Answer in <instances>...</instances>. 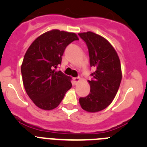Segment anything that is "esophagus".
I'll list each match as a JSON object with an SVG mask.
<instances>
[{"label": "esophagus", "mask_w": 147, "mask_h": 147, "mask_svg": "<svg viewBox=\"0 0 147 147\" xmlns=\"http://www.w3.org/2000/svg\"><path fill=\"white\" fill-rule=\"evenodd\" d=\"M80 81V77H74L73 78V82H74V85H76Z\"/></svg>", "instance_id": "34e87169"}]
</instances>
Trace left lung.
Wrapping results in <instances>:
<instances>
[{"mask_svg": "<svg viewBox=\"0 0 147 147\" xmlns=\"http://www.w3.org/2000/svg\"><path fill=\"white\" fill-rule=\"evenodd\" d=\"M88 46L90 65L95 71L88 82V96L80 98L82 108L89 113H96L111 104L121 81V62L117 52L105 38L92 32L79 33Z\"/></svg>", "mask_w": 147, "mask_h": 147, "instance_id": "8db88e82", "label": "left lung"}]
</instances>
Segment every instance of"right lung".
Listing matches in <instances>:
<instances>
[{"mask_svg":"<svg viewBox=\"0 0 147 147\" xmlns=\"http://www.w3.org/2000/svg\"><path fill=\"white\" fill-rule=\"evenodd\" d=\"M78 40L75 33L51 30L35 39L26 51L21 65L23 83L39 108L51 110L58 107L72 87L71 77L56 69L67 45Z\"/></svg>","mask_w":147,"mask_h":147,"instance_id":"obj_1","label":"right lung"}]
</instances>
